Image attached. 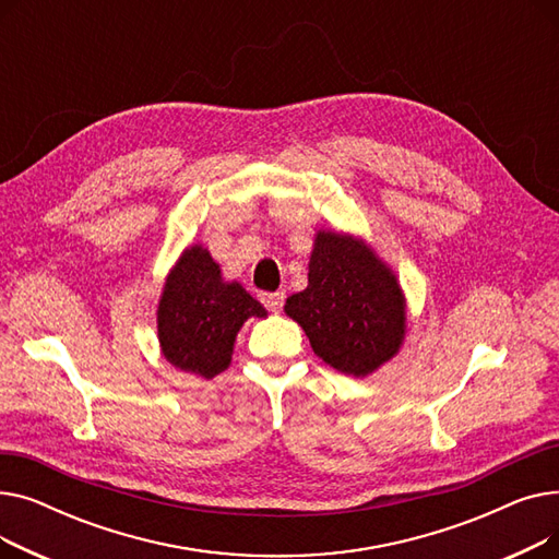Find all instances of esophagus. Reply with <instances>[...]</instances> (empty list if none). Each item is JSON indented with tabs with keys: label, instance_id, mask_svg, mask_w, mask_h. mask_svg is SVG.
I'll return each mask as SVG.
<instances>
[{
	"label": "esophagus",
	"instance_id": "esophagus-1",
	"mask_svg": "<svg viewBox=\"0 0 559 559\" xmlns=\"http://www.w3.org/2000/svg\"><path fill=\"white\" fill-rule=\"evenodd\" d=\"M260 301L270 312H281L285 295H283V292H264V295H260Z\"/></svg>",
	"mask_w": 559,
	"mask_h": 559
}]
</instances>
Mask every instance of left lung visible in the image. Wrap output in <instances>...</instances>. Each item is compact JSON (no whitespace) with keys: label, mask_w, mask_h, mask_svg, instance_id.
Wrapping results in <instances>:
<instances>
[{"label":"left lung","mask_w":559,"mask_h":559,"mask_svg":"<svg viewBox=\"0 0 559 559\" xmlns=\"http://www.w3.org/2000/svg\"><path fill=\"white\" fill-rule=\"evenodd\" d=\"M314 354L346 376H369L392 360L405 337V297L394 272L365 240L319 230L308 287L285 301Z\"/></svg>","instance_id":"obj_1"}]
</instances>
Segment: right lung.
I'll return each instance as SVG.
<instances>
[{"mask_svg":"<svg viewBox=\"0 0 559 559\" xmlns=\"http://www.w3.org/2000/svg\"><path fill=\"white\" fill-rule=\"evenodd\" d=\"M249 317H267L238 281H224L209 249L192 245L174 264L158 301V342L169 365L213 378L230 365Z\"/></svg>","mask_w":559,"mask_h":559,"instance_id":"obj_1","label":"right lung"}]
</instances>
